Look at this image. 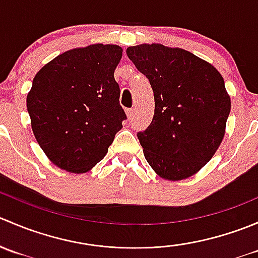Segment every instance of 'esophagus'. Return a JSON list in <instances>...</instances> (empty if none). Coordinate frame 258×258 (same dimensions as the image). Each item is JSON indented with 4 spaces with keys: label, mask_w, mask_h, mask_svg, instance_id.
I'll use <instances>...</instances> for the list:
<instances>
[{
    "label": "esophagus",
    "mask_w": 258,
    "mask_h": 258,
    "mask_svg": "<svg viewBox=\"0 0 258 258\" xmlns=\"http://www.w3.org/2000/svg\"><path fill=\"white\" fill-rule=\"evenodd\" d=\"M126 116H127V118H128V119L134 118V116H135L134 108H128V110H126Z\"/></svg>",
    "instance_id": "34e87169"
}]
</instances>
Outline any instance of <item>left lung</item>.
<instances>
[{"label": "left lung", "instance_id": "obj_1", "mask_svg": "<svg viewBox=\"0 0 258 258\" xmlns=\"http://www.w3.org/2000/svg\"><path fill=\"white\" fill-rule=\"evenodd\" d=\"M127 56L151 83L155 114L137 135L148 165L161 178L196 175L226 134L231 98L213 64L179 47L142 43Z\"/></svg>", "mask_w": 258, "mask_h": 258}]
</instances>
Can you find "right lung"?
<instances>
[{
  "instance_id": "obj_1",
  "label": "right lung",
  "mask_w": 258,
  "mask_h": 258,
  "mask_svg": "<svg viewBox=\"0 0 258 258\" xmlns=\"http://www.w3.org/2000/svg\"><path fill=\"white\" fill-rule=\"evenodd\" d=\"M122 47L93 43L69 49L33 79L26 103L40 147L57 167L85 173L107 153L126 118L114 70Z\"/></svg>"
}]
</instances>
